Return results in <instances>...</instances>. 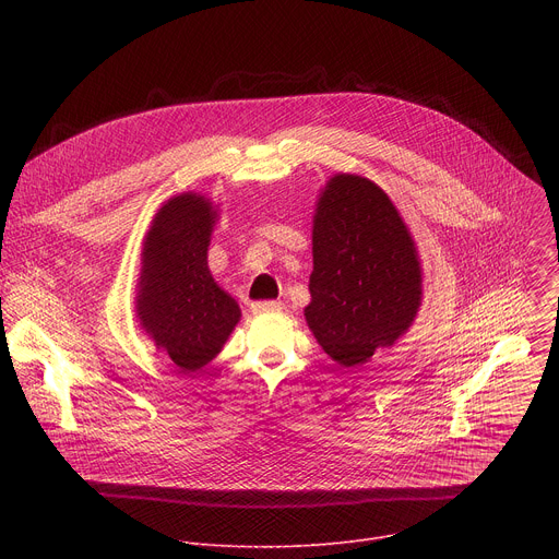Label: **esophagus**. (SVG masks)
Listing matches in <instances>:
<instances>
[{
	"mask_svg": "<svg viewBox=\"0 0 559 559\" xmlns=\"http://www.w3.org/2000/svg\"><path fill=\"white\" fill-rule=\"evenodd\" d=\"M283 305L278 300H259V302H252V311L254 313H265V311H281Z\"/></svg>",
	"mask_w": 559,
	"mask_h": 559,
	"instance_id": "esophagus-1",
	"label": "esophagus"
}]
</instances>
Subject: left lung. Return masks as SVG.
<instances>
[{
    "instance_id": "8db88e82",
    "label": "left lung",
    "mask_w": 559,
    "mask_h": 559,
    "mask_svg": "<svg viewBox=\"0 0 559 559\" xmlns=\"http://www.w3.org/2000/svg\"><path fill=\"white\" fill-rule=\"evenodd\" d=\"M311 257L305 321L334 362L360 367L409 332L423 305V263L378 183L349 173L330 177L313 210Z\"/></svg>"
}]
</instances>
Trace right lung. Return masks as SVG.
<instances>
[{"instance_id": "1", "label": "right lung", "mask_w": 559, "mask_h": 559, "mask_svg": "<svg viewBox=\"0 0 559 559\" xmlns=\"http://www.w3.org/2000/svg\"><path fill=\"white\" fill-rule=\"evenodd\" d=\"M218 214L210 197L181 192L162 203L143 236L136 321L183 373L210 365L241 321V307L207 267Z\"/></svg>"}]
</instances>
